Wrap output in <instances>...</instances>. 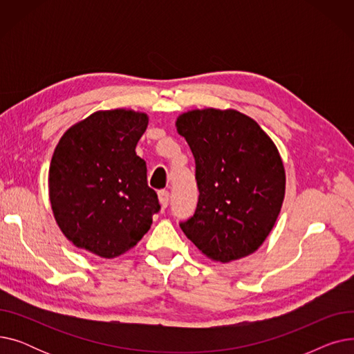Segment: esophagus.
<instances>
[{"label":"esophagus","instance_id":"1","mask_svg":"<svg viewBox=\"0 0 354 354\" xmlns=\"http://www.w3.org/2000/svg\"><path fill=\"white\" fill-rule=\"evenodd\" d=\"M158 196H159V202H160L162 208H166L167 203H169V192L162 189V191L158 192Z\"/></svg>","mask_w":354,"mask_h":354}]
</instances>
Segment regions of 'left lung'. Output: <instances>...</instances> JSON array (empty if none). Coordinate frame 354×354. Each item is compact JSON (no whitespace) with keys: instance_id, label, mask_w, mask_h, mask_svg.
I'll list each match as a JSON object with an SVG mask.
<instances>
[{"instance_id":"1","label":"left lung","mask_w":354,"mask_h":354,"mask_svg":"<svg viewBox=\"0 0 354 354\" xmlns=\"http://www.w3.org/2000/svg\"><path fill=\"white\" fill-rule=\"evenodd\" d=\"M178 133L195 158V214L180 228L212 261L255 252L271 232L286 194V171L274 142L236 110H191Z\"/></svg>"}]
</instances>
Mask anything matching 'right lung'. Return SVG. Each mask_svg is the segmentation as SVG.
I'll return each instance as SVG.
<instances>
[{"label": "right lung", "mask_w": 354, "mask_h": 354, "mask_svg": "<svg viewBox=\"0 0 354 354\" xmlns=\"http://www.w3.org/2000/svg\"><path fill=\"white\" fill-rule=\"evenodd\" d=\"M139 111L100 110L62 136L48 172L55 221L77 248L115 258L133 248L160 205L135 152L147 127Z\"/></svg>", "instance_id": "add662e5"}]
</instances>
